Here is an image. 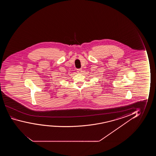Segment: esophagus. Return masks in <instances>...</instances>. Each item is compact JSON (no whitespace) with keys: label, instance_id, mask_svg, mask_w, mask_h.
Returning a JSON list of instances; mask_svg holds the SVG:
<instances>
[{"label":"esophagus","instance_id":"34e87169","mask_svg":"<svg viewBox=\"0 0 156 156\" xmlns=\"http://www.w3.org/2000/svg\"><path fill=\"white\" fill-rule=\"evenodd\" d=\"M77 73H82V70H81V69H77Z\"/></svg>","mask_w":156,"mask_h":156}]
</instances>
